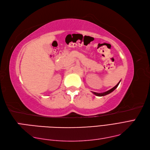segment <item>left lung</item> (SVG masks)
<instances>
[{
	"label": "left lung",
	"mask_w": 150,
	"mask_h": 150,
	"mask_svg": "<svg viewBox=\"0 0 150 150\" xmlns=\"http://www.w3.org/2000/svg\"><path fill=\"white\" fill-rule=\"evenodd\" d=\"M120 83V82L117 84V85H116L115 86H114L112 88H111V89H110L109 90H108V91H107V92H104V93H97V92H92V93H93V94H95L96 95V96H99V97H102V96H106V95H108V94H109V93H111L112 92H113V91H114L116 88L118 87V85H119V83Z\"/></svg>",
	"instance_id": "8db88e82"
}]
</instances>
